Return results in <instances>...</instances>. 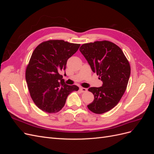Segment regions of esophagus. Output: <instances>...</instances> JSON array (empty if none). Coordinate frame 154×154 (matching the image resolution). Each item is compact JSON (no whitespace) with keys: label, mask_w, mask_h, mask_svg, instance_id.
Here are the masks:
<instances>
[{"label":"esophagus","mask_w":154,"mask_h":154,"mask_svg":"<svg viewBox=\"0 0 154 154\" xmlns=\"http://www.w3.org/2000/svg\"><path fill=\"white\" fill-rule=\"evenodd\" d=\"M80 91L82 92H86L87 91V89L86 88H84V87H81L80 88Z\"/></svg>","instance_id":"34e87169"}]
</instances>
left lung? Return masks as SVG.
Wrapping results in <instances>:
<instances>
[{"instance_id": "left-lung-1", "label": "left lung", "mask_w": 154, "mask_h": 154, "mask_svg": "<svg viewBox=\"0 0 154 154\" xmlns=\"http://www.w3.org/2000/svg\"><path fill=\"white\" fill-rule=\"evenodd\" d=\"M80 51L103 82L102 87L88 89L94 96L88 109L97 114L106 112L117 105L124 94L130 75V63L121 48L110 41L84 44Z\"/></svg>"}]
</instances>
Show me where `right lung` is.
<instances>
[{
  "instance_id": "add662e5",
  "label": "right lung",
  "mask_w": 154,
  "mask_h": 154,
  "mask_svg": "<svg viewBox=\"0 0 154 154\" xmlns=\"http://www.w3.org/2000/svg\"><path fill=\"white\" fill-rule=\"evenodd\" d=\"M80 46L63 40H49L40 44L32 52L26 69V80L31 98L40 110L58 112L70 93L78 91L76 85H66L60 72L66 69L67 60Z\"/></svg>"
}]
</instances>
